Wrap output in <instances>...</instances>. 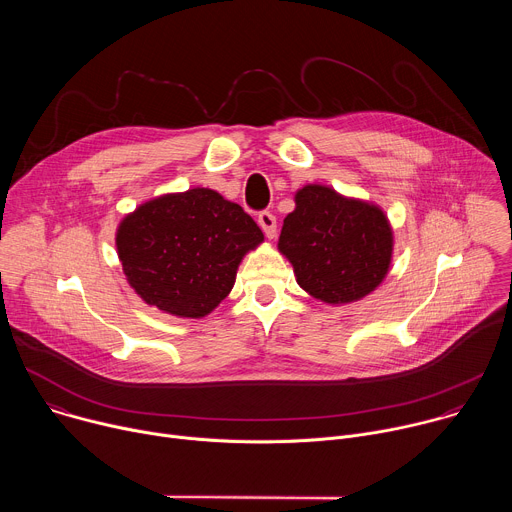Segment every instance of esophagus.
<instances>
[{"label":"esophagus","instance_id":"esophagus-1","mask_svg":"<svg viewBox=\"0 0 512 512\" xmlns=\"http://www.w3.org/2000/svg\"><path fill=\"white\" fill-rule=\"evenodd\" d=\"M257 223L263 229L267 239H273L277 235V221H275V216L271 212H261L259 218H257Z\"/></svg>","mask_w":512,"mask_h":512}]
</instances>
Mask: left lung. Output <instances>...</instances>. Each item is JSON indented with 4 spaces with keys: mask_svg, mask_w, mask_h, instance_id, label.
I'll return each instance as SVG.
<instances>
[{
    "mask_svg": "<svg viewBox=\"0 0 512 512\" xmlns=\"http://www.w3.org/2000/svg\"><path fill=\"white\" fill-rule=\"evenodd\" d=\"M283 218L279 253L294 267L298 285L330 306L367 298L393 261V227L385 210L324 184H306Z\"/></svg>",
    "mask_w": 512,
    "mask_h": 512,
    "instance_id": "1",
    "label": "left lung"
}]
</instances>
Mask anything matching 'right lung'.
I'll return each instance as SVG.
<instances>
[{
  "mask_svg": "<svg viewBox=\"0 0 512 512\" xmlns=\"http://www.w3.org/2000/svg\"><path fill=\"white\" fill-rule=\"evenodd\" d=\"M263 239L239 204L210 188H190L125 214L115 247L127 283L145 304L196 320L231 294L243 257Z\"/></svg>",
  "mask_w": 512,
  "mask_h": 512,
  "instance_id": "add662e5",
  "label": "right lung"
}]
</instances>
